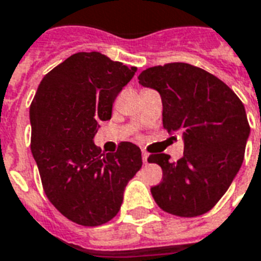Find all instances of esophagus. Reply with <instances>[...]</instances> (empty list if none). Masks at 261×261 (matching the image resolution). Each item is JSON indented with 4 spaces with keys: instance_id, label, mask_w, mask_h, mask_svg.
<instances>
[{
    "instance_id": "obj_1",
    "label": "esophagus",
    "mask_w": 261,
    "mask_h": 261,
    "mask_svg": "<svg viewBox=\"0 0 261 261\" xmlns=\"http://www.w3.org/2000/svg\"><path fill=\"white\" fill-rule=\"evenodd\" d=\"M147 159H149V153H146V151H142V161H143V164H147Z\"/></svg>"
}]
</instances>
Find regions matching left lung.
<instances>
[{
  "label": "left lung",
  "mask_w": 261,
  "mask_h": 261,
  "mask_svg": "<svg viewBox=\"0 0 261 261\" xmlns=\"http://www.w3.org/2000/svg\"><path fill=\"white\" fill-rule=\"evenodd\" d=\"M138 80L159 92L164 128L181 133L184 141L177 163L165 153L147 159L163 168V181L151 187V195L169 214H204L222 198L243 164L251 133L244 104L226 84L188 63L149 67Z\"/></svg>",
  "instance_id": "obj_1"
}]
</instances>
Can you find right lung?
<instances>
[{"instance_id": "1", "label": "right lung", "mask_w": 261, "mask_h": 261, "mask_svg": "<svg viewBox=\"0 0 261 261\" xmlns=\"http://www.w3.org/2000/svg\"><path fill=\"white\" fill-rule=\"evenodd\" d=\"M135 71L97 51L77 53L43 77L31 104V151L43 190L61 214L83 226L114 218L127 182L142 167L134 143L101 154L93 142Z\"/></svg>"}]
</instances>
